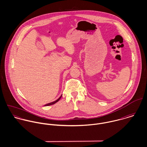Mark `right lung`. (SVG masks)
<instances>
[{
  "label": "right lung",
  "mask_w": 147,
  "mask_h": 147,
  "mask_svg": "<svg viewBox=\"0 0 147 147\" xmlns=\"http://www.w3.org/2000/svg\"><path fill=\"white\" fill-rule=\"evenodd\" d=\"M62 94L61 96V97L58 99V100H57L56 101H54V102H50V103H49V104H46V105H44L43 106H50V105H53V104H55V103H57L60 99H61V98L62 97Z\"/></svg>",
  "instance_id": "right-lung-1"
}]
</instances>
